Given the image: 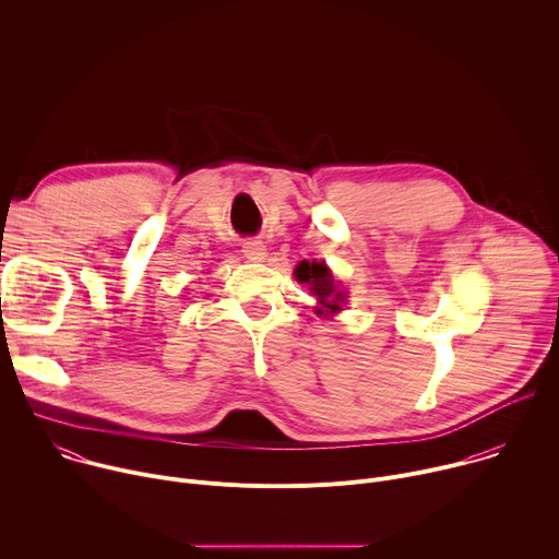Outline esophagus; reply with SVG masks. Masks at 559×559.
Masks as SVG:
<instances>
[{
  "instance_id": "esophagus-1",
  "label": "esophagus",
  "mask_w": 559,
  "mask_h": 559,
  "mask_svg": "<svg viewBox=\"0 0 559 559\" xmlns=\"http://www.w3.org/2000/svg\"><path fill=\"white\" fill-rule=\"evenodd\" d=\"M243 254H246V259L259 263V261H265L267 248H265L263 241H257V238H248V241L243 243Z\"/></svg>"
}]
</instances>
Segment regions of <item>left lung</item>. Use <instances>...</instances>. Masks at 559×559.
Here are the masks:
<instances>
[{"label":"left lung","instance_id":"left-lung-1","mask_svg":"<svg viewBox=\"0 0 559 559\" xmlns=\"http://www.w3.org/2000/svg\"><path fill=\"white\" fill-rule=\"evenodd\" d=\"M294 276L298 283L309 285V292L316 296L318 307L313 309L316 313H336L343 309L345 300H347V292H343L338 287V283L334 281L332 270L318 261H300L294 270Z\"/></svg>","mask_w":559,"mask_h":559}]
</instances>
